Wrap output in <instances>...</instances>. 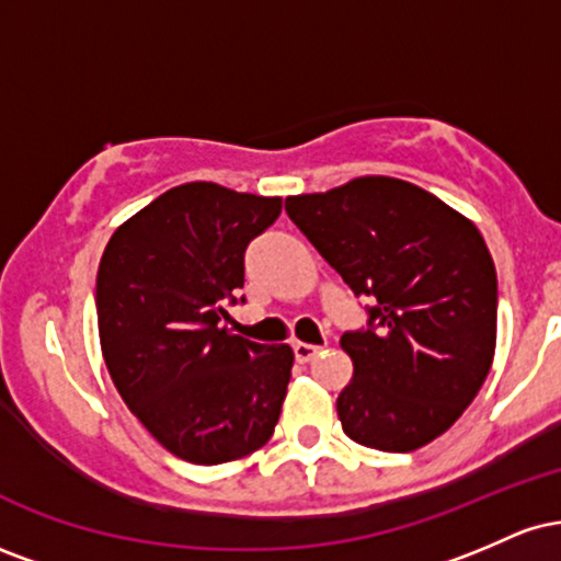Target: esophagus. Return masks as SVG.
<instances>
[{
	"label": "esophagus",
	"instance_id": "1",
	"mask_svg": "<svg viewBox=\"0 0 561 561\" xmlns=\"http://www.w3.org/2000/svg\"><path fill=\"white\" fill-rule=\"evenodd\" d=\"M293 351H295V358H298L300 364H308V362H313V358H317L319 345H313V343H293Z\"/></svg>",
	"mask_w": 561,
	"mask_h": 561
}]
</instances>
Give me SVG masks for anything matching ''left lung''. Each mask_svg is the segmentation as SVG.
I'll return each mask as SVG.
<instances>
[{"instance_id":"1","label":"left lung","mask_w":561,"mask_h":561,"mask_svg":"<svg viewBox=\"0 0 561 561\" xmlns=\"http://www.w3.org/2000/svg\"><path fill=\"white\" fill-rule=\"evenodd\" d=\"M287 216L356 295L369 330L345 332L353 377L337 396L345 435L409 454L465 414L495 353V266L482 234L440 197L358 176L285 199Z\"/></svg>"}]
</instances>
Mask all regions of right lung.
Instances as JSON below:
<instances>
[{
    "mask_svg": "<svg viewBox=\"0 0 561 561\" xmlns=\"http://www.w3.org/2000/svg\"><path fill=\"white\" fill-rule=\"evenodd\" d=\"M282 197L190 182L113 231L96 272L107 371L131 414L192 465H227L266 446L287 396L293 347L218 327L244 285V248Z\"/></svg>",
    "mask_w": 561,
    "mask_h": 561,
    "instance_id": "right-lung-1",
    "label": "right lung"
}]
</instances>
